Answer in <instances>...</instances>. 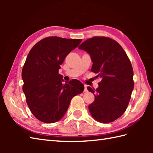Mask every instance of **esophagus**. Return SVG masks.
<instances>
[{
	"instance_id": "1",
	"label": "esophagus",
	"mask_w": 153,
	"mask_h": 153,
	"mask_svg": "<svg viewBox=\"0 0 153 153\" xmlns=\"http://www.w3.org/2000/svg\"><path fill=\"white\" fill-rule=\"evenodd\" d=\"M84 91L85 92H86V91H87V85H84Z\"/></svg>"
}]
</instances>
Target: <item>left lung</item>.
Masks as SVG:
<instances>
[{
    "mask_svg": "<svg viewBox=\"0 0 153 153\" xmlns=\"http://www.w3.org/2000/svg\"><path fill=\"white\" fill-rule=\"evenodd\" d=\"M78 48L90 54L91 70L101 78L97 89L87 87L95 95L89 105L91 114L100 123L114 122L125 112L134 89L131 62L120 45L109 37L90 38Z\"/></svg>",
    "mask_w": 153,
    "mask_h": 153,
    "instance_id": "obj_1",
    "label": "left lung"
}]
</instances>
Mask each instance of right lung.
Here are the masks:
<instances>
[{"label": "right lung", "mask_w": 153, "mask_h": 153, "mask_svg": "<svg viewBox=\"0 0 153 153\" xmlns=\"http://www.w3.org/2000/svg\"><path fill=\"white\" fill-rule=\"evenodd\" d=\"M82 41L48 37L29 53L22 69V89L31 112L41 122L59 121L71 99L83 91L84 85L79 81L72 79L62 84V76L58 74L65 58Z\"/></svg>", "instance_id": "right-lung-1"}]
</instances>
